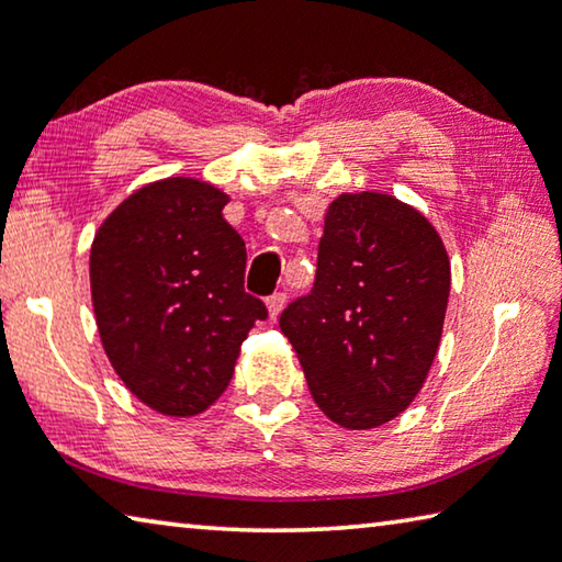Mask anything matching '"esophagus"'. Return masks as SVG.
Returning <instances> with one entry per match:
<instances>
[{
    "instance_id": "1",
    "label": "esophagus",
    "mask_w": 562,
    "mask_h": 562,
    "mask_svg": "<svg viewBox=\"0 0 562 562\" xmlns=\"http://www.w3.org/2000/svg\"><path fill=\"white\" fill-rule=\"evenodd\" d=\"M284 302H288V297H284L282 292H278V295H272V297H267V315H270L272 323L280 317Z\"/></svg>"
}]
</instances>
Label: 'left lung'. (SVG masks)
<instances>
[{
	"instance_id": "1",
	"label": "left lung",
	"mask_w": 562,
	"mask_h": 562,
	"mask_svg": "<svg viewBox=\"0 0 562 562\" xmlns=\"http://www.w3.org/2000/svg\"><path fill=\"white\" fill-rule=\"evenodd\" d=\"M450 257L413 204L385 192H342L327 204L313 295L280 327L317 407L345 430L403 413L438 355Z\"/></svg>"
}]
</instances>
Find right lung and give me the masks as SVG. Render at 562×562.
<instances>
[{
  "label": "right lung",
  "mask_w": 562,
  "mask_h": 562,
  "mask_svg": "<svg viewBox=\"0 0 562 562\" xmlns=\"http://www.w3.org/2000/svg\"><path fill=\"white\" fill-rule=\"evenodd\" d=\"M229 194L165 177L124 198L94 233L89 290L106 360L142 405L207 409L233 380L265 305L245 292V243L222 215Z\"/></svg>",
  "instance_id": "obj_1"
}]
</instances>
